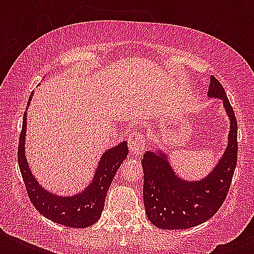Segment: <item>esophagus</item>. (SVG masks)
Returning <instances> with one entry per match:
<instances>
[{"mask_svg":"<svg viewBox=\"0 0 254 254\" xmlns=\"http://www.w3.org/2000/svg\"><path fill=\"white\" fill-rule=\"evenodd\" d=\"M145 137H143L138 130H131V133L127 137V145L134 154H142L145 151Z\"/></svg>","mask_w":254,"mask_h":254,"instance_id":"34e87169","label":"esophagus"}]
</instances>
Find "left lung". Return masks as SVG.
<instances>
[{
	"label": "left lung",
	"mask_w": 254,
	"mask_h": 254,
	"mask_svg": "<svg viewBox=\"0 0 254 254\" xmlns=\"http://www.w3.org/2000/svg\"><path fill=\"white\" fill-rule=\"evenodd\" d=\"M209 99H219L229 119L227 146L216 165L200 179H185L173 169L167 153L157 146L143 154V204L158 228L187 229L204 223L227 197L237 163V121L224 88L211 77Z\"/></svg>",
	"instance_id": "left-lung-1"
}]
</instances>
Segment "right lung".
<instances>
[{"instance_id":"1","label":"right lung","mask_w":254,"mask_h":254,"mask_svg":"<svg viewBox=\"0 0 254 254\" xmlns=\"http://www.w3.org/2000/svg\"><path fill=\"white\" fill-rule=\"evenodd\" d=\"M31 93L29 103L26 107L22 123V133L18 146V165L21 169L22 178L25 182L26 190L33 205L38 212L47 217L49 220L58 224L72 227V228H87L95 224L101 216L104 209L105 196L111 183L115 178L121 163L127 157V142L123 141L119 145L109 147L104 151L99 161L97 169L95 170L91 183L73 195H59L46 190L34 177L33 171L26 158V120H27V108L33 99Z\"/></svg>"}]
</instances>
